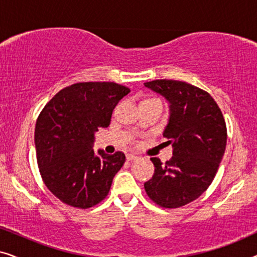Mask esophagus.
<instances>
[{"instance_id": "obj_1", "label": "esophagus", "mask_w": 257, "mask_h": 257, "mask_svg": "<svg viewBox=\"0 0 257 257\" xmlns=\"http://www.w3.org/2000/svg\"><path fill=\"white\" fill-rule=\"evenodd\" d=\"M126 159H127L128 161L138 160L139 157H138V156H135V154H127V156H126Z\"/></svg>"}]
</instances>
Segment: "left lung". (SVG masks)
Listing matches in <instances>:
<instances>
[{"label": "left lung", "mask_w": 257, "mask_h": 257, "mask_svg": "<svg viewBox=\"0 0 257 257\" xmlns=\"http://www.w3.org/2000/svg\"><path fill=\"white\" fill-rule=\"evenodd\" d=\"M144 84L170 103L164 137L173 147V157L165 165L151 158L154 174L144 187L157 205L179 208L212 184L226 150V121L212 96L192 84L173 79Z\"/></svg>", "instance_id": "1"}]
</instances>
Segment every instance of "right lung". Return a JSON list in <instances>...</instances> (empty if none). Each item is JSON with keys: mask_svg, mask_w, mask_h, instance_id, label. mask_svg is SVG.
Returning <instances> with one entry per match:
<instances>
[{"mask_svg": "<svg viewBox=\"0 0 257 257\" xmlns=\"http://www.w3.org/2000/svg\"><path fill=\"white\" fill-rule=\"evenodd\" d=\"M128 92L113 82L76 83L59 91L38 115V168L45 186L62 202L86 209L106 198L125 154L94 153V133L110 125L115 105Z\"/></svg>", "mask_w": 257, "mask_h": 257, "instance_id": "obj_1", "label": "right lung"}]
</instances>
